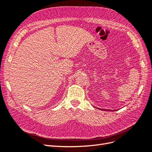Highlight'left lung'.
Returning <instances> with one entry per match:
<instances>
[{
	"label": "left lung",
	"instance_id": "left-lung-1",
	"mask_svg": "<svg viewBox=\"0 0 152 152\" xmlns=\"http://www.w3.org/2000/svg\"><path fill=\"white\" fill-rule=\"evenodd\" d=\"M110 111H111V110H110ZM112 111H113V110H112Z\"/></svg>",
	"mask_w": 152,
	"mask_h": 152
}]
</instances>
